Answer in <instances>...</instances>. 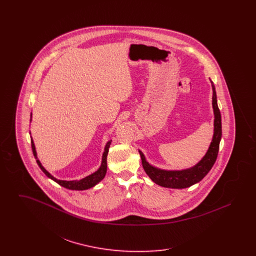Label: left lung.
I'll use <instances>...</instances> for the list:
<instances>
[{"mask_svg": "<svg viewBox=\"0 0 256 256\" xmlns=\"http://www.w3.org/2000/svg\"><path fill=\"white\" fill-rule=\"evenodd\" d=\"M211 82V80H210ZM213 90L212 96V108L214 112V134L212 141L207 150L204 156L200 159L193 167L183 170H164L158 168L146 161L144 154L139 150L141 156L142 165L150 178L159 186L172 188V189H183L190 187L196 183L200 182L213 167L217 156L219 152L220 142L222 138V118L218 104L215 86L211 82Z\"/></svg>", "mask_w": 256, "mask_h": 256, "instance_id": "obj_1", "label": "left lung"}]
</instances>
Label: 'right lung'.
Returning a JSON list of instances; mask_svg holds the SVG:
<instances>
[{"mask_svg": "<svg viewBox=\"0 0 256 256\" xmlns=\"http://www.w3.org/2000/svg\"><path fill=\"white\" fill-rule=\"evenodd\" d=\"M32 114L30 113V122H32ZM30 139H32V152H34V158L36 159L37 164H38V166L40 167V169L43 170V172H44L49 178L52 180L54 182H56V183H58L60 185H61V186L64 187V188H67V189H70V190H78V191H80H80H82V190H87V189H90V188L94 187L95 185H97L98 183L100 182H102V180H104V178L106 176V169H108L106 158H108V148H110V144H111V141H112V140H108V141L106 142V146H104V154H102L100 166V168H98L96 172H94L93 174L87 176L82 178V180H61L56 178L54 176H52L49 172L42 166L40 160L37 158L36 145H34V142L32 136H30Z\"/></svg>", "mask_w": 256, "mask_h": 256, "instance_id": "right-lung-1", "label": "right lung"}]
</instances>
